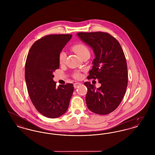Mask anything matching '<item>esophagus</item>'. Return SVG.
Here are the masks:
<instances>
[{
  "label": "esophagus",
  "instance_id": "obj_1",
  "mask_svg": "<svg viewBox=\"0 0 155 155\" xmlns=\"http://www.w3.org/2000/svg\"><path fill=\"white\" fill-rule=\"evenodd\" d=\"M81 84L80 82H75L74 84V87L75 88H77L78 86H80Z\"/></svg>",
  "mask_w": 155,
  "mask_h": 155
}]
</instances>
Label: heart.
I'll list each match as a JSON object with an SVG mask.
<instances>
[{"label": "heart", "mask_w": 155, "mask_h": 155, "mask_svg": "<svg viewBox=\"0 0 155 155\" xmlns=\"http://www.w3.org/2000/svg\"><path fill=\"white\" fill-rule=\"evenodd\" d=\"M71 49L75 52L78 55H79L81 58L83 56H84L86 53H89L88 48L87 46L82 44H77L74 45L71 47ZM66 59V54L64 52H60L59 54V61L60 64H63L65 63ZM74 77L76 78H79L81 77V74L78 73H75L74 75Z\"/></svg>", "instance_id": "obj_1"}]
</instances>
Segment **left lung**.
Returning a JSON list of instances; mask_svg holds the SVG:
<instances>
[{
  "instance_id": "left-lung-1",
  "label": "left lung",
  "mask_w": 155,
  "mask_h": 155,
  "mask_svg": "<svg viewBox=\"0 0 155 155\" xmlns=\"http://www.w3.org/2000/svg\"><path fill=\"white\" fill-rule=\"evenodd\" d=\"M81 40L93 49L95 58L87 78L97 79L101 86L85 82L87 107L98 114H107L114 110L125 95L128 84L125 55L118 41L103 32H78Z\"/></svg>"
}]
</instances>
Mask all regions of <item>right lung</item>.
Masks as SVG:
<instances>
[{"instance_id":"obj_1","label":"right lung","mask_w":155,"mask_h":155,"mask_svg":"<svg viewBox=\"0 0 155 155\" xmlns=\"http://www.w3.org/2000/svg\"><path fill=\"white\" fill-rule=\"evenodd\" d=\"M71 37H42L32 45L27 58L25 78L30 99L37 110L48 118H57L66 112L74 91L72 84L57 88L53 80V72L59 68V54Z\"/></svg>"}]
</instances>
